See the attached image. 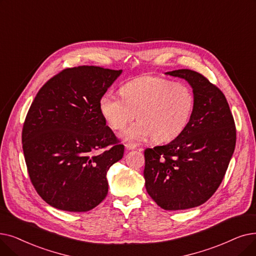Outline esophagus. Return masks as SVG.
I'll use <instances>...</instances> for the list:
<instances>
[{"mask_svg": "<svg viewBox=\"0 0 256 256\" xmlns=\"http://www.w3.org/2000/svg\"><path fill=\"white\" fill-rule=\"evenodd\" d=\"M137 146L134 143H126V150H136Z\"/></svg>", "mask_w": 256, "mask_h": 256, "instance_id": "esophagus-1", "label": "esophagus"}]
</instances>
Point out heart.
<instances>
[{
  "label": "heart",
  "instance_id": "b5f03b06",
  "mask_svg": "<svg viewBox=\"0 0 256 256\" xmlns=\"http://www.w3.org/2000/svg\"><path fill=\"white\" fill-rule=\"evenodd\" d=\"M121 97L106 92L99 99V110L110 128L122 130L136 117L122 137L139 141L152 136L157 142H168L179 136L190 124L194 95L183 82L158 76H142L120 88Z\"/></svg>",
  "mask_w": 256,
  "mask_h": 256
}]
</instances>
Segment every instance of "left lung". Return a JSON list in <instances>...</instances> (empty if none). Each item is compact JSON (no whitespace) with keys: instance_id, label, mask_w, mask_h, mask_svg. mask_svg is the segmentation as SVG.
I'll list each match as a JSON object with an SVG mask.
<instances>
[{"instance_id":"8db88e82","label":"left lung","mask_w":256,"mask_h":256,"mask_svg":"<svg viewBox=\"0 0 256 256\" xmlns=\"http://www.w3.org/2000/svg\"><path fill=\"white\" fill-rule=\"evenodd\" d=\"M165 74L190 84L194 108L190 124L166 146L144 152L148 194L165 210L205 203L224 179L234 152L236 130L225 95L206 77L181 69Z\"/></svg>"}]
</instances>
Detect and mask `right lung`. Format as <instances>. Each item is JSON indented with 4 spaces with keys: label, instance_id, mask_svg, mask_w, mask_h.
I'll list each match as a JSON object with an SVG mask.
<instances>
[{
    "label": "right lung",
    "instance_id": "1",
    "mask_svg": "<svg viewBox=\"0 0 256 256\" xmlns=\"http://www.w3.org/2000/svg\"><path fill=\"white\" fill-rule=\"evenodd\" d=\"M122 70L64 69L42 86L26 116L22 142L30 180L54 208L86 212L108 194L106 172L124 146L99 110Z\"/></svg>",
    "mask_w": 256,
    "mask_h": 256
}]
</instances>
